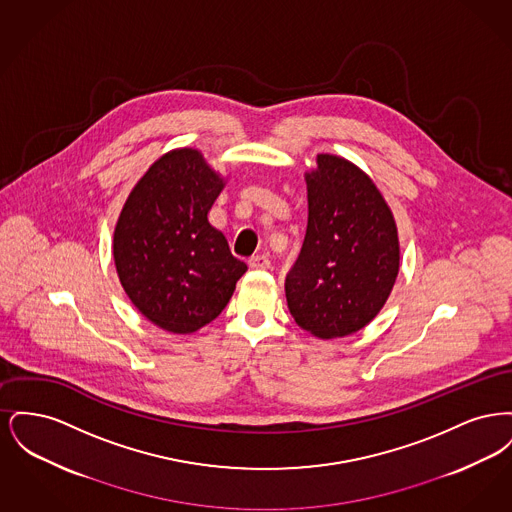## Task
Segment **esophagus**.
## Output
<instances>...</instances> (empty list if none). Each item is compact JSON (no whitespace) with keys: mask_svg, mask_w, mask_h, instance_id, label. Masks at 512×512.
<instances>
[{"mask_svg":"<svg viewBox=\"0 0 512 512\" xmlns=\"http://www.w3.org/2000/svg\"><path fill=\"white\" fill-rule=\"evenodd\" d=\"M249 267L257 268V270H265L270 267V261H268L267 255H253L249 259Z\"/></svg>","mask_w":512,"mask_h":512,"instance_id":"34e87169","label":"esophagus"}]
</instances>
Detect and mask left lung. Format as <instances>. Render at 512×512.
I'll return each instance as SVG.
<instances>
[{
  "instance_id": "8db88e82",
  "label": "left lung",
  "mask_w": 512,
  "mask_h": 512,
  "mask_svg": "<svg viewBox=\"0 0 512 512\" xmlns=\"http://www.w3.org/2000/svg\"><path fill=\"white\" fill-rule=\"evenodd\" d=\"M307 174L309 222L286 274L295 322L322 340L349 336L384 307L399 272L390 207L365 172L318 155Z\"/></svg>"
}]
</instances>
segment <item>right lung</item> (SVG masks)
Instances as JSON below:
<instances>
[{"mask_svg":"<svg viewBox=\"0 0 512 512\" xmlns=\"http://www.w3.org/2000/svg\"><path fill=\"white\" fill-rule=\"evenodd\" d=\"M222 190L195 149L155 161L128 195L113 255L136 309L163 330L192 334L219 317L247 265L207 213Z\"/></svg>","mask_w":512,"mask_h":512,"instance_id":"obj_1","label":"right lung"}]
</instances>
